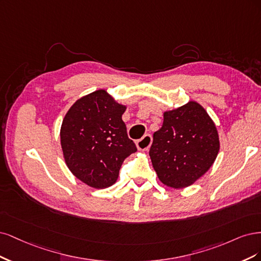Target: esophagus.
Instances as JSON below:
<instances>
[{
    "mask_svg": "<svg viewBox=\"0 0 261 261\" xmlns=\"http://www.w3.org/2000/svg\"><path fill=\"white\" fill-rule=\"evenodd\" d=\"M152 142H153L152 136H150V134H145L142 139L137 141V147L140 150H147L149 146L152 145Z\"/></svg>",
    "mask_w": 261,
    "mask_h": 261,
    "instance_id": "1",
    "label": "esophagus"
}]
</instances>
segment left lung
I'll return each instance as SVG.
<instances>
[{"label":"left lung","instance_id":"left-lung-1","mask_svg":"<svg viewBox=\"0 0 261 261\" xmlns=\"http://www.w3.org/2000/svg\"><path fill=\"white\" fill-rule=\"evenodd\" d=\"M220 142L216 125L194 100L164 113L162 128L149 149L154 169L165 186L183 189L204 175L216 161Z\"/></svg>","mask_w":261,"mask_h":261}]
</instances>
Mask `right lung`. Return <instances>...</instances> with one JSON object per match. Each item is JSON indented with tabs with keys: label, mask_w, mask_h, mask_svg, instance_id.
I'll return each instance as SVG.
<instances>
[{
	"label": "right lung",
	"mask_w": 261,
	"mask_h": 261,
	"mask_svg": "<svg viewBox=\"0 0 261 261\" xmlns=\"http://www.w3.org/2000/svg\"><path fill=\"white\" fill-rule=\"evenodd\" d=\"M125 108L105 90H97L75 100L63 120L65 163L91 188L113 186L124 159L137 152L121 118Z\"/></svg>",
	"instance_id": "obj_1"
}]
</instances>
